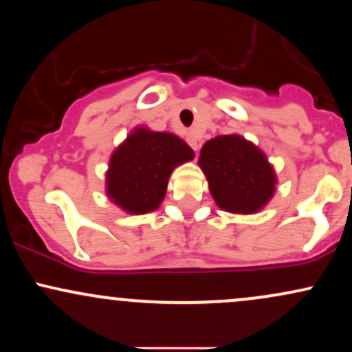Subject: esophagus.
I'll return each instance as SVG.
<instances>
[{"mask_svg":"<svg viewBox=\"0 0 352 352\" xmlns=\"http://www.w3.org/2000/svg\"><path fill=\"white\" fill-rule=\"evenodd\" d=\"M187 142H188L190 147L193 148V152L199 153V151H200V137H199V135L193 134V132H188Z\"/></svg>","mask_w":352,"mask_h":352,"instance_id":"1","label":"esophagus"}]
</instances>
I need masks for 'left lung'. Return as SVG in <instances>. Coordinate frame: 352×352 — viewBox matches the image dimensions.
<instances>
[{
	"mask_svg": "<svg viewBox=\"0 0 352 352\" xmlns=\"http://www.w3.org/2000/svg\"><path fill=\"white\" fill-rule=\"evenodd\" d=\"M199 164L220 208L258 212L272 199L274 172L263 152L240 135H220L201 147Z\"/></svg>",
	"mask_w": 352,
	"mask_h": 352,
	"instance_id": "8db88e82",
	"label": "left lung"
}]
</instances>
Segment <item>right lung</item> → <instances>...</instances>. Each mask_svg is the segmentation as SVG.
<instances>
[{
  "mask_svg": "<svg viewBox=\"0 0 352 352\" xmlns=\"http://www.w3.org/2000/svg\"><path fill=\"white\" fill-rule=\"evenodd\" d=\"M192 159L193 151L179 137L137 129L112 153L109 197L131 213L152 212L164 200L173 168Z\"/></svg>",
  "mask_w": 352,
  "mask_h": 352,
  "instance_id": "right-lung-1",
  "label": "right lung"
}]
</instances>
